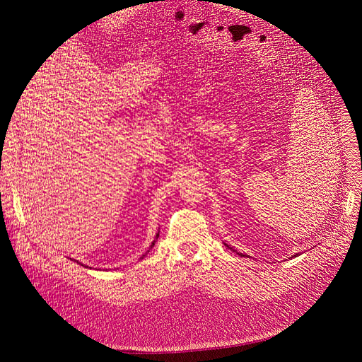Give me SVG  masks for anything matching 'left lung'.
<instances>
[{"mask_svg": "<svg viewBox=\"0 0 362 362\" xmlns=\"http://www.w3.org/2000/svg\"><path fill=\"white\" fill-rule=\"evenodd\" d=\"M226 246H227V248H230V246H229V245H226ZM230 250H232V248H230ZM232 251H233V250H232ZM239 255H242V254H239ZM296 255H298V254H296Z\"/></svg>", "mask_w": 362, "mask_h": 362, "instance_id": "1", "label": "left lung"}]
</instances>
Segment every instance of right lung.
<instances>
[{"instance_id":"right-lung-1","label":"right lung","mask_w":362,"mask_h":362,"mask_svg":"<svg viewBox=\"0 0 362 362\" xmlns=\"http://www.w3.org/2000/svg\"><path fill=\"white\" fill-rule=\"evenodd\" d=\"M157 238H158V233H157ZM154 245H156V240H154V242H152V245H151V248H152V246H154ZM148 252H149V251H148ZM79 264H81V262H79Z\"/></svg>"}]
</instances>
